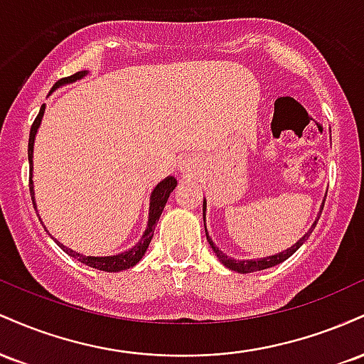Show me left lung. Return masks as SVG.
Returning <instances> with one entry per match:
<instances>
[{"label": "left lung", "instance_id": "left-lung-1", "mask_svg": "<svg viewBox=\"0 0 364 364\" xmlns=\"http://www.w3.org/2000/svg\"><path fill=\"white\" fill-rule=\"evenodd\" d=\"M321 210H323V207H321ZM320 219V217H318ZM318 219L315 220V224L311 225V229L310 231L306 232V235H304L301 240L298 241V243H296L294 246H291L289 250H286V252H282V253H279V255H272V257H267V258H260V260H232V258H229L228 255H224L223 252H220L219 248H217V246L212 243V240L210 237H208V232H207V229H205V235H207V241H208V245L212 246V250H214V253L217 255V258H219L220 262L224 263L225 267H228V269H231V270H235V272H240V274H250V272H257V270H263V269H269V267H274V265H277V263H281V262H284V260H287V258L291 257L292 253L296 252V250L299 248V246H301L304 241L308 240V237H310V235H311V231L313 229H315V225H316V223H318ZM203 220H205V202H203Z\"/></svg>", "mask_w": 364, "mask_h": 364}]
</instances>
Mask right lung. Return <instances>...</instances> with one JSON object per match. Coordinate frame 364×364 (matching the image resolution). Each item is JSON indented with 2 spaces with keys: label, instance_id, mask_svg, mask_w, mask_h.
<instances>
[{
  "label": "right lung",
  "instance_id": "obj_1",
  "mask_svg": "<svg viewBox=\"0 0 364 364\" xmlns=\"http://www.w3.org/2000/svg\"><path fill=\"white\" fill-rule=\"evenodd\" d=\"M83 75H85V72H77L75 75H72V77L61 78V80L56 82V87L61 85V83L78 80V78H82ZM56 87H54V89H56ZM43 114H44V106L41 107L39 114L36 116L34 123H32V128H31V136H28V162H31V179H28L31 183H28V185H31L32 198H34V188H32V152H34V139H36L37 128H39V124H41V119H43ZM176 185H178L176 179H174L173 176H169V178H166L164 181L159 183L156 188H154L152 196H150L149 225H147V229H145L141 240L135 246H133L132 250H128V252L119 253V255H112V257H85V255H80V253L73 252V250L66 248V246L58 243V241L56 243L63 250V252L68 253L70 257L75 258V260H78L80 263H85V265L92 267V269L104 270V272H119V270L129 269V267L136 265V263L140 262V258L144 257V253L147 252L150 241H152L154 229H156L159 217H161L162 210H164V207H166V202H168L169 195L173 193V190L176 188ZM32 202H34V200H32ZM34 208H36V202H34Z\"/></svg>",
  "mask_w": 364,
  "mask_h": 364
}]
</instances>
